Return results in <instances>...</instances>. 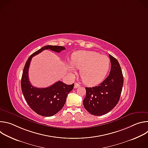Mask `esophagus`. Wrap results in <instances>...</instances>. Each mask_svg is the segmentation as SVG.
I'll list each match as a JSON object with an SVG mask.
<instances>
[{"instance_id":"34e87169","label":"esophagus","mask_w":148,"mask_h":148,"mask_svg":"<svg viewBox=\"0 0 148 148\" xmlns=\"http://www.w3.org/2000/svg\"><path fill=\"white\" fill-rule=\"evenodd\" d=\"M80 87V85L79 84H78V83H75V84H74V88H78V87Z\"/></svg>"}]
</instances>
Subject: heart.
<instances>
[{"instance_id":"b5f03b06","label":"heart","mask_w":148,"mask_h":148,"mask_svg":"<svg viewBox=\"0 0 148 148\" xmlns=\"http://www.w3.org/2000/svg\"><path fill=\"white\" fill-rule=\"evenodd\" d=\"M69 70L73 72L80 69L79 75L83 82L89 86L101 82L106 77L111 65L110 59L105 55L92 51H78L71 57Z\"/></svg>"}]
</instances>
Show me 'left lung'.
<instances>
[{
  "instance_id": "8db88e82",
  "label": "left lung",
  "mask_w": 148,
  "mask_h": 148,
  "mask_svg": "<svg viewBox=\"0 0 148 148\" xmlns=\"http://www.w3.org/2000/svg\"><path fill=\"white\" fill-rule=\"evenodd\" d=\"M111 64L109 75L98 86L86 87V96L84 107L91 114L104 115L111 111L118 103L121 94L123 77L118 60L109 54Z\"/></svg>"
}]
</instances>
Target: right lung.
I'll use <instances>...</instances> for the list:
<instances>
[{
  "mask_svg": "<svg viewBox=\"0 0 148 148\" xmlns=\"http://www.w3.org/2000/svg\"><path fill=\"white\" fill-rule=\"evenodd\" d=\"M48 49L60 53L66 49L62 46L48 45L33 53L26 62L21 79L22 91L27 103L36 113L43 116H51L60 111L65 104L67 95L74 86V84L67 85L58 81L49 87L40 88L30 84L28 71L32 57Z\"/></svg>",
  "mask_w": 148,
  "mask_h": 148,
  "instance_id": "1",
  "label": "right lung"
}]
</instances>
